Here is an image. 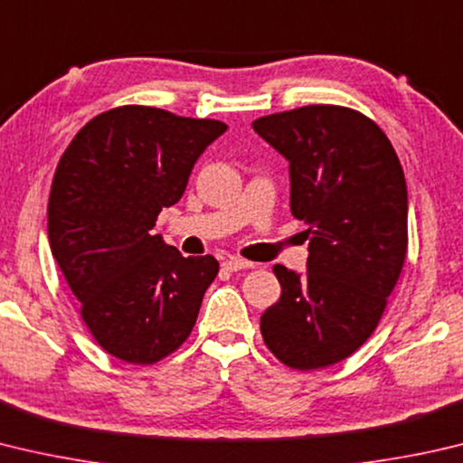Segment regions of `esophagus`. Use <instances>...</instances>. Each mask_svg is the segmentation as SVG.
<instances>
[{
    "instance_id": "esophagus-1",
    "label": "esophagus",
    "mask_w": 463,
    "mask_h": 463,
    "mask_svg": "<svg viewBox=\"0 0 463 463\" xmlns=\"http://www.w3.org/2000/svg\"><path fill=\"white\" fill-rule=\"evenodd\" d=\"M255 263H249V260L241 259V257H229L222 263V269H226V271H241V269H247V267H253Z\"/></svg>"
}]
</instances>
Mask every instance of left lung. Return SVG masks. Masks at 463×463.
I'll return each instance as SVG.
<instances>
[{"label": "left lung", "mask_w": 463, "mask_h": 463, "mask_svg": "<svg viewBox=\"0 0 463 463\" xmlns=\"http://www.w3.org/2000/svg\"><path fill=\"white\" fill-rule=\"evenodd\" d=\"M289 159L291 214L309 229L307 271L275 265L281 298L260 316L293 371L340 363L376 330L407 257V182L389 137L356 109L307 105L253 121Z\"/></svg>", "instance_id": "left-lung-1"}]
</instances>
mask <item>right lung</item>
Masks as SVG:
<instances>
[{"label":"right lung","mask_w":463,"mask_h":463,"mask_svg":"<svg viewBox=\"0 0 463 463\" xmlns=\"http://www.w3.org/2000/svg\"><path fill=\"white\" fill-rule=\"evenodd\" d=\"M226 129L216 119L123 105L92 117L56 165L50 249L92 338L123 363L174 354L218 275L214 257H182L151 229Z\"/></svg>","instance_id":"obj_1"}]
</instances>
